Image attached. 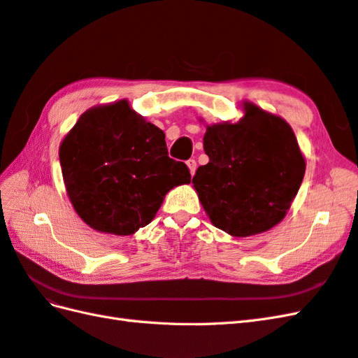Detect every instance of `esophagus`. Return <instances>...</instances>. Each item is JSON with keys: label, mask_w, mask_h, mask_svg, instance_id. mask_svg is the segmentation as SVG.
Segmentation results:
<instances>
[{"label": "esophagus", "mask_w": 358, "mask_h": 358, "mask_svg": "<svg viewBox=\"0 0 358 358\" xmlns=\"http://www.w3.org/2000/svg\"><path fill=\"white\" fill-rule=\"evenodd\" d=\"M187 165H188V169H189L191 176H194L196 169H197V164H196V161H194V159H188V161H187Z\"/></svg>", "instance_id": "obj_1"}]
</instances>
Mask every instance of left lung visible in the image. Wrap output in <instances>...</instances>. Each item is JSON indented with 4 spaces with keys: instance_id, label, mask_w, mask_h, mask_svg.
Here are the masks:
<instances>
[{
    "instance_id": "1",
    "label": "left lung",
    "mask_w": 358,
    "mask_h": 358,
    "mask_svg": "<svg viewBox=\"0 0 358 358\" xmlns=\"http://www.w3.org/2000/svg\"><path fill=\"white\" fill-rule=\"evenodd\" d=\"M237 123L206 127L209 162L193 184L209 220L232 237L266 232L280 223L302 184L305 159L287 121L243 103Z\"/></svg>"
}]
</instances>
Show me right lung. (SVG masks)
<instances>
[{
	"label": "right lung",
	"instance_id": "obj_1",
	"mask_svg": "<svg viewBox=\"0 0 358 358\" xmlns=\"http://www.w3.org/2000/svg\"><path fill=\"white\" fill-rule=\"evenodd\" d=\"M69 200L99 232L130 235L144 228L174 187L189 184L184 162L169 156L159 127L127 100L82 113L59 149Z\"/></svg>",
	"mask_w": 358,
	"mask_h": 358
}]
</instances>
